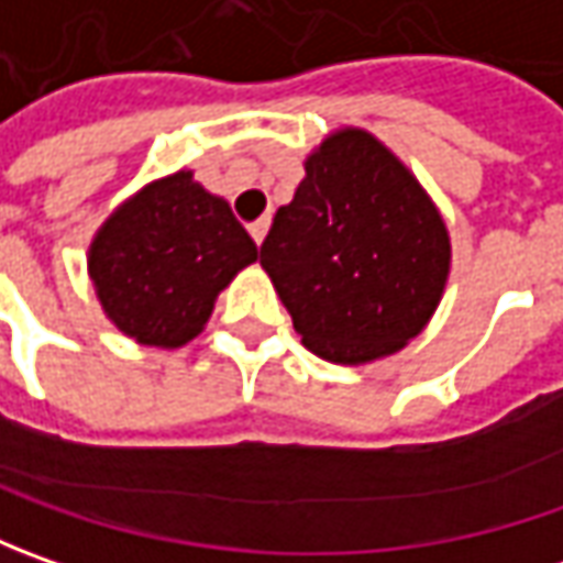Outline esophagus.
I'll list each match as a JSON object with an SVG mask.
<instances>
[{"label":"esophagus","mask_w":563,"mask_h":563,"mask_svg":"<svg viewBox=\"0 0 563 563\" xmlns=\"http://www.w3.org/2000/svg\"><path fill=\"white\" fill-rule=\"evenodd\" d=\"M250 234H253V241L256 244H263V238H266V231H269V216H263V219H256V222H250Z\"/></svg>","instance_id":"obj_1"}]
</instances>
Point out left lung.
Wrapping results in <instances>:
<instances>
[{
    "instance_id": "8db88e82",
    "label": "left lung",
    "mask_w": 563,
    "mask_h": 563,
    "mask_svg": "<svg viewBox=\"0 0 563 563\" xmlns=\"http://www.w3.org/2000/svg\"><path fill=\"white\" fill-rule=\"evenodd\" d=\"M260 247L307 351L341 366L398 354L442 303L451 238L439 206L363 128H338Z\"/></svg>"
}]
</instances>
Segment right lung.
I'll return each instance as SVG.
<instances>
[{
    "mask_svg": "<svg viewBox=\"0 0 563 563\" xmlns=\"http://www.w3.org/2000/svg\"><path fill=\"white\" fill-rule=\"evenodd\" d=\"M256 263V244L194 172L143 185L115 206L87 250L99 307L121 335L175 351L200 335L216 297Z\"/></svg>",
    "mask_w": 563,
    "mask_h": 563,
    "instance_id": "add662e5",
    "label": "right lung"
}]
</instances>
